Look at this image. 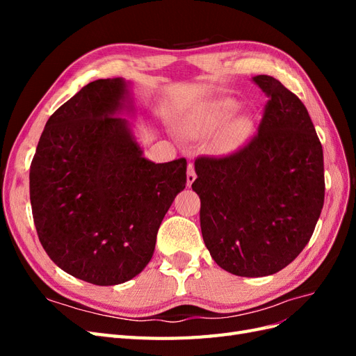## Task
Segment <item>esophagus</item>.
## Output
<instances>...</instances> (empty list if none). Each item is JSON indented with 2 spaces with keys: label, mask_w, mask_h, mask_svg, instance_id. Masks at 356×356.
I'll use <instances>...</instances> for the list:
<instances>
[{
  "label": "esophagus",
  "mask_w": 356,
  "mask_h": 356,
  "mask_svg": "<svg viewBox=\"0 0 356 356\" xmlns=\"http://www.w3.org/2000/svg\"><path fill=\"white\" fill-rule=\"evenodd\" d=\"M196 179V172H195V165L193 163H188V168H187V186L191 187L193 182H195Z\"/></svg>",
  "instance_id": "34e87169"
}]
</instances>
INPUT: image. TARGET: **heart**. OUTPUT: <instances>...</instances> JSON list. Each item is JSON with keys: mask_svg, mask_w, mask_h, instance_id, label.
<instances>
[{"mask_svg": "<svg viewBox=\"0 0 356 356\" xmlns=\"http://www.w3.org/2000/svg\"><path fill=\"white\" fill-rule=\"evenodd\" d=\"M236 110H238V104L233 99L224 98L203 104L190 117L187 131L196 138H209L221 131L222 127L229 122L232 115L236 113ZM251 132L252 123L250 118L241 117L238 120H233L215 139L213 149L220 154H230L236 152V149H239L248 141Z\"/></svg>", "mask_w": 356, "mask_h": 356, "instance_id": "obj_1", "label": "heart"}]
</instances>
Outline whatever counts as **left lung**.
Masks as SVG:
<instances>
[{
  "instance_id": "1",
  "label": "left lung",
  "mask_w": 356,
  "mask_h": 356,
  "mask_svg": "<svg viewBox=\"0 0 356 356\" xmlns=\"http://www.w3.org/2000/svg\"><path fill=\"white\" fill-rule=\"evenodd\" d=\"M268 101L258 132L234 153L202 156L191 187L200 197L204 245L221 268L260 277L293 263L324 207V154L305 104L257 75Z\"/></svg>"
}]
</instances>
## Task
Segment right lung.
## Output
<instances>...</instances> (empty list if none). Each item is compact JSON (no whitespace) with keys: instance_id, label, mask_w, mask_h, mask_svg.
<instances>
[{"instance_id":"right-lung-1","label":"right lung","mask_w":356,"mask_h":356,"mask_svg":"<svg viewBox=\"0 0 356 356\" xmlns=\"http://www.w3.org/2000/svg\"><path fill=\"white\" fill-rule=\"evenodd\" d=\"M122 79L89 83L50 115L29 169L38 239L62 270L93 285L135 277L187 184L184 157H143L124 118Z\"/></svg>"}]
</instances>
